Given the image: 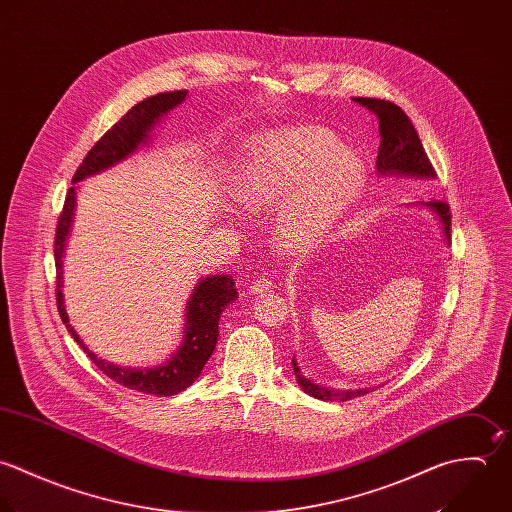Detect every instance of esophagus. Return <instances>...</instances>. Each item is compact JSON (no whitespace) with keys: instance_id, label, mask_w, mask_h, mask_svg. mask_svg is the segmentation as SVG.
<instances>
[{"instance_id":"obj_1","label":"esophagus","mask_w":512,"mask_h":512,"mask_svg":"<svg viewBox=\"0 0 512 512\" xmlns=\"http://www.w3.org/2000/svg\"><path fill=\"white\" fill-rule=\"evenodd\" d=\"M271 287H273V283H271L269 279L261 277V279H255V281L251 283V287H249V293H251V295H263V293L271 291Z\"/></svg>"}]
</instances>
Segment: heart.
Returning <instances> with one entry per match:
<instances>
[{"mask_svg":"<svg viewBox=\"0 0 512 512\" xmlns=\"http://www.w3.org/2000/svg\"><path fill=\"white\" fill-rule=\"evenodd\" d=\"M360 156L322 126L273 128L251 136L233 174V200L251 213L275 215L281 249L318 245L358 204L366 188Z\"/></svg>","mask_w":512,"mask_h":512,"instance_id":"1","label":"heart"}]
</instances>
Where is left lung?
Segmentation results:
<instances>
[{
  "label": "left lung",
  "mask_w": 512,
  "mask_h": 512,
  "mask_svg": "<svg viewBox=\"0 0 512 512\" xmlns=\"http://www.w3.org/2000/svg\"><path fill=\"white\" fill-rule=\"evenodd\" d=\"M352 101L362 104L364 108L374 112L380 120V138L382 140H380V150H378V160H376V168H378L380 176L396 174V176L425 178V180L435 178V170L423 150L417 130L413 128L408 114L398 104L382 101V99H364V97H354ZM419 205L431 209L437 215V219L441 223V231L445 235V241L451 243L449 204L429 200V202H419ZM293 370H295L297 382L303 388V392L316 400H322V402H348L352 398H360V396L368 394L370 390H374V388L334 390V388L314 384L312 380H308L307 376H303L295 358H293Z\"/></svg>",
  "instance_id": "left-lung-1"
}]
</instances>
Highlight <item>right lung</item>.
Masks as SVG:
<instances>
[{
    "label": "right lung",
    "mask_w": 512,
    "mask_h": 512,
    "mask_svg": "<svg viewBox=\"0 0 512 512\" xmlns=\"http://www.w3.org/2000/svg\"><path fill=\"white\" fill-rule=\"evenodd\" d=\"M186 97H188V91H172V93H160V95L148 97L142 103L134 104L89 150L83 164L77 168L73 182L77 184L89 176L104 172L110 166L134 154L142 144L148 142L150 130L156 126V122L162 120V116H166L172 108L184 103ZM75 202H77V190L73 186L67 192L65 205L57 223V233H55L57 308L69 334L87 352L93 364L116 384L142 394L164 396V398L184 392L198 380V376L204 370L205 362L215 350L217 336H219V316L223 308L237 299L235 281L229 275H213V277H205L198 283L186 307V324H184L186 328H184L182 346L162 366L124 368V366L106 362L83 344L77 330L69 324V316L65 312V303H63V291H61L63 255H65L67 237L73 225Z\"/></svg>",
    "instance_id": "1"
}]
</instances>
